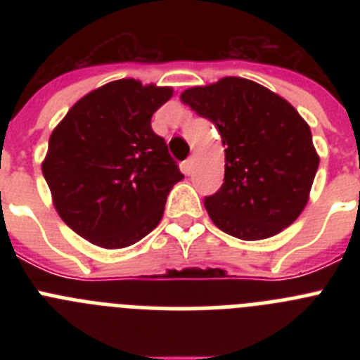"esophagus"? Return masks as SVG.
<instances>
[{
  "mask_svg": "<svg viewBox=\"0 0 360 360\" xmlns=\"http://www.w3.org/2000/svg\"><path fill=\"white\" fill-rule=\"evenodd\" d=\"M193 165H195V158L189 157V158H187V160L182 164L184 174H191V173H193Z\"/></svg>",
  "mask_w": 360,
  "mask_h": 360,
  "instance_id": "34e87169",
  "label": "esophagus"
}]
</instances>
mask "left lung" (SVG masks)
I'll list each match as a JSON object with an SVG mask.
<instances>
[{"instance_id": "left-lung-1", "label": "left lung", "mask_w": 360, "mask_h": 360, "mask_svg": "<svg viewBox=\"0 0 360 360\" xmlns=\"http://www.w3.org/2000/svg\"><path fill=\"white\" fill-rule=\"evenodd\" d=\"M182 101L211 120L227 146L224 186L205 196L216 227L254 241L294 224L319 167L310 128L294 106L241 77L189 88Z\"/></svg>"}]
</instances>
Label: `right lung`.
<instances>
[{
  "instance_id": "add662e5",
  "label": "right lung",
  "mask_w": 360,
  "mask_h": 360,
  "mask_svg": "<svg viewBox=\"0 0 360 360\" xmlns=\"http://www.w3.org/2000/svg\"><path fill=\"white\" fill-rule=\"evenodd\" d=\"M171 88L135 79L84 95L53 129L43 176L53 205L79 236L104 249L136 243L162 219L184 174L153 131L151 117Z\"/></svg>"
}]
</instances>
